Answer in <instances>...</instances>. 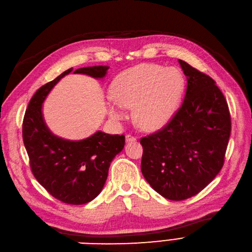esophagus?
Segmentation results:
<instances>
[{"instance_id":"34e87169","label":"esophagus","mask_w":252,"mask_h":252,"mask_svg":"<svg viewBox=\"0 0 252 252\" xmlns=\"http://www.w3.org/2000/svg\"><path fill=\"white\" fill-rule=\"evenodd\" d=\"M136 140H137V137L134 136L133 134H126V142H135Z\"/></svg>"}]
</instances>
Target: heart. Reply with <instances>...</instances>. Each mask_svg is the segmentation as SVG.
<instances>
[{
  "instance_id": "b5f03b06",
  "label": "heart",
  "mask_w": 252,
  "mask_h": 252,
  "mask_svg": "<svg viewBox=\"0 0 252 252\" xmlns=\"http://www.w3.org/2000/svg\"><path fill=\"white\" fill-rule=\"evenodd\" d=\"M184 89V78L176 68L143 63L117 75L111 84L108 111L115 120L126 116L134 106L138 125L147 129L167 124L176 112Z\"/></svg>"
}]
</instances>
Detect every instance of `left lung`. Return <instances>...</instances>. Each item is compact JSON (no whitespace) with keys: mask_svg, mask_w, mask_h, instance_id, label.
I'll return each mask as SVG.
<instances>
[{"mask_svg":"<svg viewBox=\"0 0 252 252\" xmlns=\"http://www.w3.org/2000/svg\"><path fill=\"white\" fill-rule=\"evenodd\" d=\"M187 76L184 101L169 123L141 138V171L151 188L172 201L199 193L221 170L231 115L221 91L205 73L179 60Z\"/></svg>","mask_w":252,"mask_h":252,"instance_id":"1","label":"left lung"}]
</instances>
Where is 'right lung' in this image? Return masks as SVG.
<instances>
[{
    "label": "right lung",
    "instance_id": "obj_1",
    "mask_svg": "<svg viewBox=\"0 0 252 252\" xmlns=\"http://www.w3.org/2000/svg\"><path fill=\"white\" fill-rule=\"evenodd\" d=\"M108 67L80 68L74 73L103 78ZM69 69L41 86L32 96L23 122V139L31 171L53 198L70 205L91 202L99 194L112 159L125 147L124 135L96 132L81 141H68L51 134L42 116V103Z\"/></svg>",
    "mask_w": 252,
    "mask_h": 252
}]
</instances>
